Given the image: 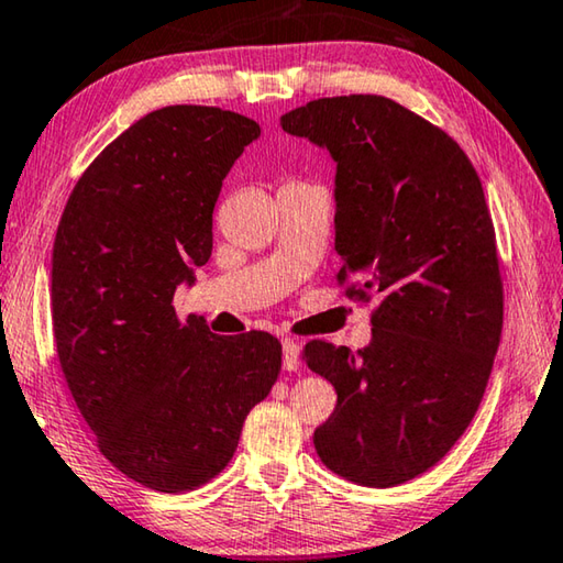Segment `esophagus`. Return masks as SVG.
Segmentation results:
<instances>
[{"label":"esophagus","mask_w":563,"mask_h":563,"mask_svg":"<svg viewBox=\"0 0 563 563\" xmlns=\"http://www.w3.org/2000/svg\"><path fill=\"white\" fill-rule=\"evenodd\" d=\"M283 368L285 371H298L300 368V345L290 338L283 341Z\"/></svg>","instance_id":"34e87169"}]
</instances>
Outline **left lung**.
I'll use <instances>...</instances> for the list:
<instances>
[{
    "label": "left lung",
    "instance_id": "obj_1",
    "mask_svg": "<svg viewBox=\"0 0 563 563\" xmlns=\"http://www.w3.org/2000/svg\"><path fill=\"white\" fill-rule=\"evenodd\" d=\"M280 124L333 157L341 280L378 298L358 353L323 341L302 351L338 394L316 451L355 484H406L466 431L501 341L484 187L456 142L388 97H323Z\"/></svg>",
    "mask_w": 563,
    "mask_h": 563
}]
</instances>
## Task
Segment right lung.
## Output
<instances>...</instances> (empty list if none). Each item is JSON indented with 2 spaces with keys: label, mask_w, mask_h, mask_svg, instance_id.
I'll return each mask as SVG.
<instances>
[{
  "label": "right lung",
  "mask_w": 563,
  "mask_h": 563,
  "mask_svg": "<svg viewBox=\"0 0 563 563\" xmlns=\"http://www.w3.org/2000/svg\"><path fill=\"white\" fill-rule=\"evenodd\" d=\"M261 124L173 104L145 114L79 177L52 250V328L104 459L177 494L218 476L280 373L278 338L216 335L173 298L210 261L212 210Z\"/></svg>",
  "instance_id": "obj_1"
}]
</instances>
